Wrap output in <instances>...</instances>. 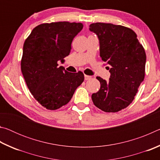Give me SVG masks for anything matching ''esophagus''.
<instances>
[{
	"label": "esophagus",
	"instance_id": "34e87169",
	"mask_svg": "<svg viewBox=\"0 0 160 160\" xmlns=\"http://www.w3.org/2000/svg\"><path fill=\"white\" fill-rule=\"evenodd\" d=\"M91 78H92V77L90 76V75H85V80H90Z\"/></svg>",
	"mask_w": 160,
	"mask_h": 160
}]
</instances>
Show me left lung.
Returning a JSON list of instances; mask_svg holds the SVG:
<instances>
[{
    "label": "left lung",
    "instance_id": "8db88e82",
    "mask_svg": "<svg viewBox=\"0 0 160 160\" xmlns=\"http://www.w3.org/2000/svg\"><path fill=\"white\" fill-rule=\"evenodd\" d=\"M90 30L99 38L102 60L111 66L108 82L97 77L101 87L92 99L103 112H118L131 104L144 80L145 49L135 32L126 27L95 22Z\"/></svg>",
    "mask_w": 160,
    "mask_h": 160
}]
</instances>
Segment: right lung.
Masks as SVG:
<instances>
[{
	"mask_svg": "<svg viewBox=\"0 0 160 160\" xmlns=\"http://www.w3.org/2000/svg\"><path fill=\"white\" fill-rule=\"evenodd\" d=\"M82 23L56 22L33 29L24 43L21 70L34 98L47 109L56 110L71 99L84 81L82 72H69L58 67L68 56Z\"/></svg>",
	"mask_w": 160,
	"mask_h": 160,
	"instance_id": "1",
	"label": "right lung"
}]
</instances>
